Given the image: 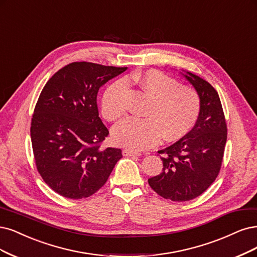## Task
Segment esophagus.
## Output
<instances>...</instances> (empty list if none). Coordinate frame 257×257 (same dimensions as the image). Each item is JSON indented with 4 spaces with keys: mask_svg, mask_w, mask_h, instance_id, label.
I'll list each match as a JSON object with an SVG mask.
<instances>
[{
    "mask_svg": "<svg viewBox=\"0 0 257 257\" xmlns=\"http://www.w3.org/2000/svg\"><path fill=\"white\" fill-rule=\"evenodd\" d=\"M123 156H140V153L137 151H133V150L130 149H124L122 151Z\"/></svg>",
    "mask_w": 257,
    "mask_h": 257,
    "instance_id": "34e87169",
    "label": "esophagus"
}]
</instances>
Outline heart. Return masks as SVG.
Wrapping results in <instances>:
<instances>
[{"label": "heart", "mask_w": 257, "mask_h": 257, "mask_svg": "<svg viewBox=\"0 0 257 257\" xmlns=\"http://www.w3.org/2000/svg\"><path fill=\"white\" fill-rule=\"evenodd\" d=\"M152 99L146 110V119L127 118L113 127V140L132 150H146L156 146L161 139L178 140L185 136L197 122L201 100L198 92L181 86L173 77L157 70H149L132 76ZM128 83L120 78L110 84L101 100L103 116L114 121L126 112Z\"/></svg>", "instance_id": "1"}]
</instances>
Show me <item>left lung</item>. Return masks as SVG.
Returning <instances> with one entry per match:
<instances>
[{"label":"left lung","mask_w":257,"mask_h":257,"mask_svg":"<svg viewBox=\"0 0 257 257\" xmlns=\"http://www.w3.org/2000/svg\"><path fill=\"white\" fill-rule=\"evenodd\" d=\"M196 88L201 109L196 125L175 144L158 151L164 168L148 180L159 196L184 202L199 197L213 184L223 161L227 127L219 94L208 82L187 72Z\"/></svg>","instance_id":"left-lung-1"}]
</instances>
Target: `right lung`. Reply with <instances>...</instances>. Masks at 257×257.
<instances>
[{
	"mask_svg": "<svg viewBox=\"0 0 257 257\" xmlns=\"http://www.w3.org/2000/svg\"><path fill=\"white\" fill-rule=\"evenodd\" d=\"M126 69L75 61L43 87L31 123L33 153L42 180L60 196H92L122 157L121 149L101 148L109 131L99 117L96 95Z\"/></svg>",
	"mask_w": 257,
	"mask_h": 257,
	"instance_id": "obj_1",
	"label": "right lung"
}]
</instances>
